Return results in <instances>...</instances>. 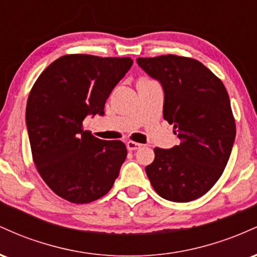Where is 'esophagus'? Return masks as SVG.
Returning <instances> with one entry per match:
<instances>
[{
  "label": "esophagus",
  "mask_w": 257,
  "mask_h": 257,
  "mask_svg": "<svg viewBox=\"0 0 257 257\" xmlns=\"http://www.w3.org/2000/svg\"><path fill=\"white\" fill-rule=\"evenodd\" d=\"M141 146H143L141 144L135 143V141H128V143H126V149H128L129 151H135V150L140 149Z\"/></svg>",
  "instance_id": "1"
}]
</instances>
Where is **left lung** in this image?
I'll return each mask as SVG.
<instances>
[{
	"mask_svg": "<svg viewBox=\"0 0 257 257\" xmlns=\"http://www.w3.org/2000/svg\"><path fill=\"white\" fill-rule=\"evenodd\" d=\"M138 64L164 90L163 117L174 124L180 145L156 147L145 168L162 198L191 202L222 175L235 138V120L225 85L200 61L168 54L138 58Z\"/></svg>",
	"mask_w": 257,
	"mask_h": 257,
	"instance_id": "8db88e82",
	"label": "left lung"
}]
</instances>
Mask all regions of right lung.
Returning <instances> with one entry per match:
<instances>
[{"mask_svg": "<svg viewBox=\"0 0 257 257\" xmlns=\"http://www.w3.org/2000/svg\"><path fill=\"white\" fill-rule=\"evenodd\" d=\"M133 65L131 58L66 54L38 76L26 104L31 153L43 181L75 204L101 198L125 161L119 140L83 131L87 114H104L106 99Z\"/></svg>", "mask_w": 257, "mask_h": 257, "instance_id": "1", "label": "right lung"}]
</instances>
